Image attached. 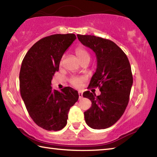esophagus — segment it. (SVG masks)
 <instances>
[{
	"mask_svg": "<svg viewBox=\"0 0 157 157\" xmlns=\"http://www.w3.org/2000/svg\"><path fill=\"white\" fill-rule=\"evenodd\" d=\"M78 95H79V99L81 100L83 96H82V91H79L78 92Z\"/></svg>",
	"mask_w": 157,
	"mask_h": 157,
	"instance_id": "1",
	"label": "esophagus"
}]
</instances>
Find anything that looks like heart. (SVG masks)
Segmentation results:
<instances>
[{"label": "heart", "mask_w": 157, "mask_h": 157, "mask_svg": "<svg viewBox=\"0 0 157 157\" xmlns=\"http://www.w3.org/2000/svg\"><path fill=\"white\" fill-rule=\"evenodd\" d=\"M75 53L77 57L78 58V59L80 61V62H83L84 60L89 59L90 60V55L88 52V51L86 49H84V48L78 47L75 50ZM63 60V57H62L60 61V65L62 64ZM85 80V78L83 77H73V78L70 79V83L73 85V86L75 87H79L81 86L82 82Z\"/></svg>", "instance_id": "1"}]
</instances>
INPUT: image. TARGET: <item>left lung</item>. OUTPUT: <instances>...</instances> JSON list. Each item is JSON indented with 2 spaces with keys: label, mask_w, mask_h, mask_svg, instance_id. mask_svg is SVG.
I'll return each instance as SVG.
<instances>
[{
  "label": "left lung",
  "mask_w": 157,
  "mask_h": 157,
  "mask_svg": "<svg viewBox=\"0 0 157 157\" xmlns=\"http://www.w3.org/2000/svg\"><path fill=\"white\" fill-rule=\"evenodd\" d=\"M77 36L95 53L97 68L89 87L98 86L101 92L98 96L84 92L83 96L92 102L84 112L85 121L93 129L108 128L121 118L128 105L133 84L131 66L125 53L112 41L94 35Z\"/></svg>",
  "instance_id": "1"
}]
</instances>
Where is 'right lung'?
I'll list each match as a JSON object with an SVG mask.
<instances>
[{
    "mask_svg": "<svg viewBox=\"0 0 157 157\" xmlns=\"http://www.w3.org/2000/svg\"><path fill=\"white\" fill-rule=\"evenodd\" d=\"M75 39L74 34L44 37L30 48L21 64V97L31 118L48 131L63 129L67 123L70 108L78 100V91L71 87H64L59 92L51 86L63 53Z\"/></svg>",
    "mask_w": 157,
    "mask_h": 157,
    "instance_id": "1",
    "label": "right lung"
}]
</instances>
